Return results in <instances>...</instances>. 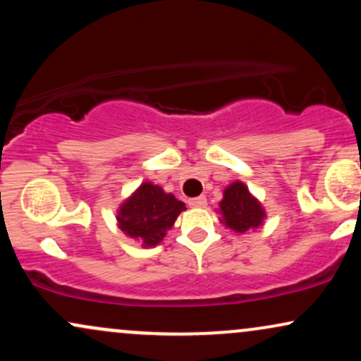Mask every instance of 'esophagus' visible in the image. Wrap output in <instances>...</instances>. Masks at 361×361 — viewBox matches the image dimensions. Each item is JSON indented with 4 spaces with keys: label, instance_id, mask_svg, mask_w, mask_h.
<instances>
[{
    "label": "esophagus",
    "instance_id": "34e87169",
    "mask_svg": "<svg viewBox=\"0 0 361 361\" xmlns=\"http://www.w3.org/2000/svg\"><path fill=\"white\" fill-rule=\"evenodd\" d=\"M188 205L193 207V209H204V207H207V198L205 197L192 198V200H188Z\"/></svg>",
    "mask_w": 361,
    "mask_h": 361
}]
</instances>
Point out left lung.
Here are the masks:
<instances>
[{
  "label": "left lung",
  "instance_id": "8db88e82",
  "mask_svg": "<svg viewBox=\"0 0 361 361\" xmlns=\"http://www.w3.org/2000/svg\"><path fill=\"white\" fill-rule=\"evenodd\" d=\"M221 224L235 234H246L263 226L267 210L261 202L250 192L246 183L235 180L224 188L222 200L219 202Z\"/></svg>",
  "mask_w": 361,
  "mask_h": 361
}]
</instances>
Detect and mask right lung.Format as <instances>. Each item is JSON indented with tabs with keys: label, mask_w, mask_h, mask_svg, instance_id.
<instances>
[{
	"label": "right lung",
	"mask_w": 361,
	"mask_h": 361,
	"mask_svg": "<svg viewBox=\"0 0 361 361\" xmlns=\"http://www.w3.org/2000/svg\"><path fill=\"white\" fill-rule=\"evenodd\" d=\"M186 207L173 193L159 185L142 181L117 210V224L127 238L140 243L142 247H154L175 226L178 215Z\"/></svg>",
	"instance_id": "add662e5"
}]
</instances>
